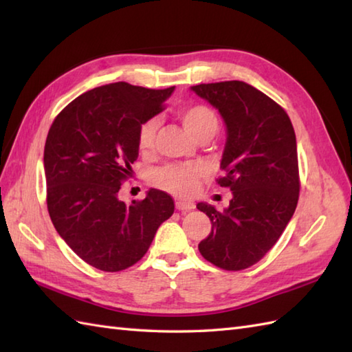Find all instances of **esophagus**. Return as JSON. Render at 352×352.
<instances>
[{
	"label": "esophagus",
	"instance_id": "esophagus-1",
	"mask_svg": "<svg viewBox=\"0 0 352 352\" xmlns=\"http://www.w3.org/2000/svg\"><path fill=\"white\" fill-rule=\"evenodd\" d=\"M175 207H177V210H180V212H189L195 206H193V203H188V201H177Z\"/></svg>",
	"mask_w": 352,
	"mask_h": 352
}]
</instances>
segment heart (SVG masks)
<instances>
[{
  "label": "heart",
  "mask_w": 352,
  "mask_h": 352,
  "mask_svg": "<svg viewBox=\"0 0 352 352\" xmlns=\"http://www.w3.org/2000/svg\"><path fill=\"white\" fill-rule=\"evenodd\" d=\"M180 119L193 138H198L201 134H214L218 130V118L214 111L206 106H190L180 111ZM157 130V122L154 119H146L139 129V148L142 151L149 149L154 142ZM206 174L203 164H170L163 169L154 172L153 182L159 188L168 190L170 193L180 197H189L195 192L198 180Z\"/></svg>",
  "instance_id": "1"
}]
</instances>
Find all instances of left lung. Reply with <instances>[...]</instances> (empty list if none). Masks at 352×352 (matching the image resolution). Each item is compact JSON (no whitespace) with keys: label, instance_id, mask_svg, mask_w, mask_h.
Returning <instances> with one entry per match:
<instances>
[{"label":"left lung","instance_id":"obj_1","mask_svg":"<svg viewBox=\"0 0 352 352\" xmlns=\"http://www.w3.org/2000/svg\"><path fill=\"white\" fill-rule=\"evenodd\" d=\"M199 98L219 111L226 124L218 183L230 188V206L218 212L198 203L212 231L198 250L227 271L252 266L272 248L295 213L300 195L294 126L278 104L245 81L197 85Z\"/></svg>","mask_w":352,"mask_h":352}]
</instances>
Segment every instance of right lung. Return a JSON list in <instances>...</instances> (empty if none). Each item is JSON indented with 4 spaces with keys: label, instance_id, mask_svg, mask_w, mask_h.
<instances>
[{
    "label": "right lung",
    "instance_id": "1",
    "mask_svg": "<svg viewBox=\"0 0 352 352\" xmlns=\"http://www.w3.org/2000/svg\"><path fill=\"white\" fill-rule=\"evenodd\" d=\"M175 86L146 89L124 81L87 91L54 119L43 151L50 218L86 263L106 272L145 256L174 201L149 189L125 204L119 189L139 157V129L159 115Z\"/></svg>",
    "mask_w": 352,
    "mask_h": 352
}]
</instances>
